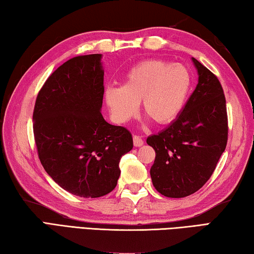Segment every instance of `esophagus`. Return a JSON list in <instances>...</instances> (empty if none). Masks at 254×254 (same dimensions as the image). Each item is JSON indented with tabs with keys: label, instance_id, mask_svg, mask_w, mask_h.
I'll list each match as a JSON object with an SVG mask.
<instances>
[{
	"label": "esophagus",
	"instance_id": "1",
	"mask_svg": "<svg viewBox=\"0 0 254 254\" xmlns=\"http://www.w3.org/2000/svg\"><path fill=\"white\" fill-rule=\"evenodd\" d=\"M132 141H134V146H136V147H140V146L144 145V140L141 139L140 136H134L132 137Z\"/></svg>",
	"mask_w": 254,
	"mask_h": 254
}]
</instances>
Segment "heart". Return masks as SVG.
<instances>
[{
	"instance_id": "1",
	"label": "heart",
	"mask_w": 254,
	"mask_h": 254,
	"mask_svg": "<svg viewBox=\"0 0 254 254\" xmlns=\"http://www.w3.org/2000/svg\"><path fill=\"white\" fill-rule=\"evenodd\" d=\"M193 89L188 66L162 60H146L125 74L122 87H108L104 99L116 123L134 118L141 102L144 113L157 125H168L179 117Z\"/></svg>"
}]
</instances>
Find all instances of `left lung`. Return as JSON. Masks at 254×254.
<instances>
[{
	"label": "left lung",
	"instance_id": "1",
	"mask_svg": "<svg viewBox=\"0 0 254 254\" xmlns=\"http://www.w3.org/2000/svg\"><path fill=\"white\" fill-rule=\"evenodd\" d=\"M192 61L198 80L185 108L170 126L146 140L156 153L150 167L153 185L167 197H185L201 189L228 141L223 89L206 66Z\"/></svg>",
	"mask_w": 254,
	"mask_h": 254
}]
</instances>
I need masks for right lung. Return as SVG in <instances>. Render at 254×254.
<instances>
[{
    "mask_svg": "<svg viewBox=\"0 0 254 254\" xmlns=\"http://www.w3.org/2000/svg\"><path fill=\"white\" fill-rule=\"evenodd\" d=\"M102 55L72 58L44 82L35 101L33 132L40 162L56 183L80 197L110 193L119 162L132 149L126 128L107 123Z\"/></svg>",
    "mask_w": 254,
    "mask_h": 254,
    "instance_id": "add662e5",
    "label": "right lung"
}]
</instances>
